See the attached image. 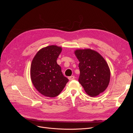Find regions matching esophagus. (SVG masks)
Wrapping results in <instances>:
<instances>
[{"mask_svg": "<svg viewBox=\"0 0 133 133\" xmlns=\"http://www.w3.org/2000/svg\"><path fill=\"white\" fill-rule=\"evenodd\" d=\"M75 79V76H69L68 77V79L69 80H74Z\"/></svg>", "mask_w": 133, "mask_h": 133, "instance_id": "esophagus-1", "label": "esophagus"}]
</instances>
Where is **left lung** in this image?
Returning a JSON list of instances; mask_svg holds the SVG:
<instances>
[{"instance_id": "8db88e82", "label": "left lung", "mask_w": 133, "mask_h": 133, "mask_svg": "<svg viewBox=\"0 0 133 133\" xmlns=\"http://www.w3.org/2000/svg\"><path fill=\"white\" fill-rule=\"evenodd\" d=\"M75 54L80 63L79 82L89 96L94 97L107 88L110 81V70L107 63L97 52L77 50Z\"/></svg>"}]
</instances>
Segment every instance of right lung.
<instances>
[{
    "label": "right lung",
    "mask_w": 133,
    "mask_h": 133,
    "mask_svg": "<svg viewBox=\"0 0 133 133\" xmlns=\"http://www.w3.org/2000/svg\"><path fill=\"white\" fill-rule=\"evenodd\" d=\"M62 48L51 45L41 50L35 55L31 67L32 82L44 96H58L65 87L68 79L63 75L57 60Z\"/></svg>",
    "instance_id": "right-lung-1"
}]
</instances>
